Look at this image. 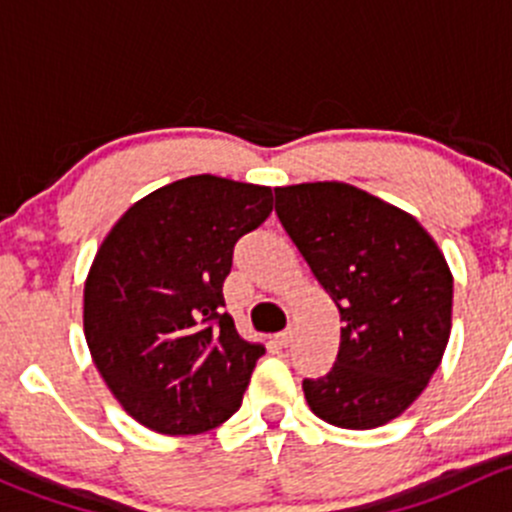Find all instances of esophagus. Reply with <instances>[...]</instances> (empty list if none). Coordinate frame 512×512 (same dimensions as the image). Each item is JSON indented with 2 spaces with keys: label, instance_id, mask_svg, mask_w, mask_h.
I'll return each instance as SVG.
<instances>
[{
  "label": "esophagus",
  "instance_id": "1",
  "mask_svg": "<svg viewBox=\"0 0 512 512\" xmlns=\"http://www.w3.org/2000/svg\"><path fill=\"white\" fill-rule=\"evenodd\" d=\"M291 340H293V330H283V333L276 335V345L278 347H288V345H291Z\"/></svg>",
  "mask_w": 512,
  "mask_h": 512
}]
</instances>
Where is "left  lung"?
Listing matches in <instances>:
<instances>
[{
    "instance_id": "left-lung-1",
    "label": "left lung",
    "mask_w": 512,
    "mask_h": 512,
    "mask_svg": "<svg viewBox=\"0 0 512 512\" xmlns=\"http://www.w3.org/2000/svg\"><path fill=\"white\" fill-rule=\"evenodd\" d=\"M276 214L342 323L333 370L303 379L308 407L340 429L397 419L451 335L444 254L412 214L345 182L276 187Z\"/></svg>"
}]
</instances>
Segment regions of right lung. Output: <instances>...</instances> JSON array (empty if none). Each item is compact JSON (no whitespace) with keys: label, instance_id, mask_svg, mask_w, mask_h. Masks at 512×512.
Segmentation results:
<instances>
[{"label":"right lung","instance_id":"add662e5","mask_svg":"<svg viewBox=\"0 0 512 512\" xmlns=\"http://www.w3.org/2000/svg\"><path fill=\"white\" fill-rule=\"evenodd\" d=\"M271 187L214 175L155 189L115 221L83 288L100 377L135 421L194 436L241 407L266 352L224 313L236 241L266 221Z\"/></svg>","mask_w":512,"mask_h":512}]
</instances>
